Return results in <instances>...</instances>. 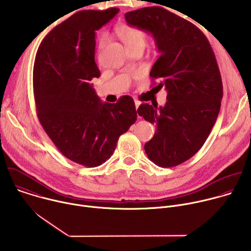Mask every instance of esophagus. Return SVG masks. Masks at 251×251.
<instances>
[{
  "label": "esophagus",
  "mask_w": 251,
  "mask_h": 251,
  "mask_svg": "<svg viewBox=\"0 0 251 251\" xmlns=\"http://www.w3.org/2000/svg\"><path fill=\"white\" fill-rule=\"evenodd\" d=\"M140 104H141V102L139 100L135 99V107H136V109H138V107L140 106Z\"/></svg>",
  "instance_id": "1"
}]
</instances>
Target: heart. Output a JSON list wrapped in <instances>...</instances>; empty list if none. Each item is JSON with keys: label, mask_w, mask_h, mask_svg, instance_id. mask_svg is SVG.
Returning a JSON list of instances; mask_svg holds the SVG:
<instances>
[{"label": "heart", "mask_w": 251, "mask_h": 251, "mask_svg": "<svg viewBox=\"0 0 251 251\" xmlns=\"http://www.w3.org/2000/svg\"><path fill=\"white\" fill-rule=\"evenodd\" d=\"M115 33L122 40L128 49L135 47H144L147 42V32L139 27L133 26L131 25L122 24L116 26ZM107 44L106 35H101L98 40L99 50H103Z\"/></svg>", "instance_id": "heart-1"}]
</instances>
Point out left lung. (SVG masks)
Masks as SVG:
<instances>
[{
  "label": "left lung",
  "mask_w": 251,
  "mask_h": 251,
  "mask_svg": "<svg viewBox=\"0 0 251 251\" xmlns=\"http://www.w3.org/2000/svg\"><path fill=\"white\" fill-rule=\"evenodd\" d=\"M128 25L152 33L161 55L150 76L163 81L164 107L141 104L138 114L156 126L144 149L157 166L170 168L192 158L202 147L217 121L223 82L213 50L191 22L161 7L125 14Z\"/></svg>",
  "instance_id": "obj_1"
}]
</instances>
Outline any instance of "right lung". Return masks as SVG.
<instances>
[{
    "instance_id": "right-lung-1",
    "label": "right lung",
    "mask_w": 251,
    "mask_h": 251,
    "mask_svg": "<svg viewBox=\"0 0 251 251\" xmlns=\"http://www.w3.org/2000/svg\"><path fill=\"white\" fill-rule=\"evenodd\" d=\"M119 9L80 11L43 40L33 64V94L39 120L67 159L97 167L115 151L117 141L137 120L134 100L124 95L102 102L91 80L96 65L95 31Z\"/></svg>"
}]
</instances>
